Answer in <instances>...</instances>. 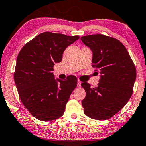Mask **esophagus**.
<instances>
[{
  "label": "esophagus",
  "mask_w": 146,
  "mask_h": 146,
  "mask_svg": "<svg viewBox=\"0 0 146 146\" xmlns=\"http://www.w3.org/2000/svg\"><path fill=\"white\" fill-rule=\"evenodd\" d=\"M81 82L80 80H78V87H80L81 86Z\"/></svg>",
  "instance_id": "34e87169"
}]
</instances>
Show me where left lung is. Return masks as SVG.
Returning a JSON list of instances; mask_svg holds the SVG:
<instances>
[{"mask_svg":"<svg viewBox=\"0 0 146 146\" xmlns=\"http://www.w3.org/2000/svg\"><path fill=\"white\" fill-rule=\"evenodd\" d=\"M81 40L93 53V67L100 71L98 86L82 83L86 97L84 113L90 118L106 120L123 108L132 94L136 68L121 42L102 34L83 36Z\"/></svg>","mask_w":146,"mask_h":146,"instance_id":"1","label":"left lung"}]
</instances>
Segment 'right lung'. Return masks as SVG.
Instances as JSON below:
<instances>
[{
	"label": "right lung",
	"instance_id": "1",
	"mask_svg": "<svg viewBox=\"0 0 146 146\" xmlns=\"http://www.w3.org/2000/svg\"><path fill=\"white\" fill-rule=\"evenodd\" d=\"M79 38L46 31L27 43L18 53L15 84L21 102L38 119L52 121L63 115L78 80L74 75L64 80L56 79L52 71L55 64L62 61L64 50Z\"/></svg>",
	"mask_w": 146,
	"mask_h": 146
}]
</instances>
